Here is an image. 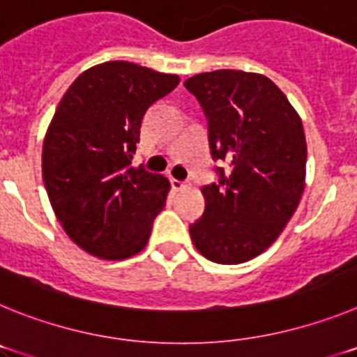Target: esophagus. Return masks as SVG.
<instances>
[{"label":"esophagus","mask_w":357,"mask_h":357,"mask_svg":"<svg viewBox=\"0 0 357 357\" xmlns=\"http://www.w3.org/2000/svg\"><path fill=\"white\" fill-rule=\"evenodd\" d=\"M172 189L173 191H182V189H185L188 188V184H185V182H182V181H176V178H172Z\"/></svg>","instance_id":"esophagus-1"}]
</instances>
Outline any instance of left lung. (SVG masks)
<instances>
[{
  "instance_id": "1",
  "label": "left lung",
  "mask_w": 357,
  "mask_h": 357,
  "mask_svg": "<svg viewBox=\"0 0 357 357\" xmlns=\"http://www.w3.org/2000/svg\"><path fill=\"white\" fill-rule=\"evenodd\" d=\"M204 109L220 181L202 188L206 209L189 225L204 257L239 264L266 250L305 185L304 127L284 93L257 73L218 69L184 82Z\"/></svg>"
}]
</instances>
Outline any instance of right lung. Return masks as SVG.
Returning a JSON list of instances; mask_svg holds the SVG:
<instances>
[{"mask_svg":"<svg viewBox=\"0 0 357 357\" xmlns=\"http://www.w3.org/2000/svg\"><path fill=\"white\" fill-rule=\"evenodd\" d=\"M181 78L125 61L87 69L69 85L43 144V181L66 234L100 259L146 247L169 181L132 166L148 107Z\"/></svg>","mask_w":357,"mask_h":357,"instance_id":"add662e5","label":"right lung"}]
</instances>
